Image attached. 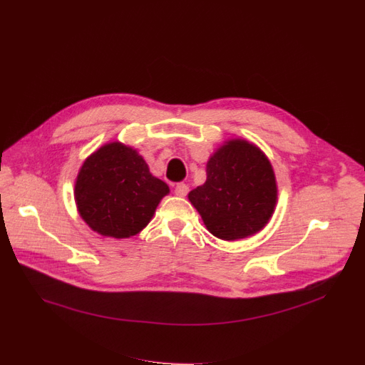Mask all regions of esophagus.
I'll return each instance as SVG.
<instances>
[{
	"label": "esophagus",
	"instance_id": "obj_1",
	"mask_svg": "<svg viewBox=\"0 0 365 365\" xmlns=\"http://www.w3.org/2000/svg\"><path fill=\"white\" fill-rule=\"evenodd\" d=\"M189 192V186L186 183H178L175 187V193L178 197H186Z\"/></svg>",
	"mask_w": 365,
	"mask_h": 365
}]
</instances>
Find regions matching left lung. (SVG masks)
Here are the masks:
<instances>
[{
  "label": "left lung",
  "instance_id": "1",
  "mask_svg": "<svg viewBox=\"0 0 365 365\" xmlns=\"http://www.w3.org/2000/svg\"><path fill=\"white\" fill-rule=\"evenodd\" d=\"M277 182L267 155L255 143L225 140L207 161V180L189 192L208 232L237 240L262 230L277 204Z\"/></svg>",
  "mask_w": 365,
  "mask_h": 365
}]
</instances>
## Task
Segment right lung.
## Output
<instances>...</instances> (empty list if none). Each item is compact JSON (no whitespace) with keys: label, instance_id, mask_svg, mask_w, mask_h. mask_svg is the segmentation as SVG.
Listing matches in <instances>:
<instances>
[{"label":"right lung","instance_id":"obj_1","mask_svg":"<svg viewBox=\"0 0 365 365\" xmlns=\"http://www.w3.org/2000/svg\"><path fill=\"white\" fill-rule=\"evenodd\" d=\"M168 185L153 176L136 150L108 142L82 164L75 182V201L83 222L114 239L138 235L148 226Z\"/></svg>","mask_w":365,"mask_h":365}]
</instances>
